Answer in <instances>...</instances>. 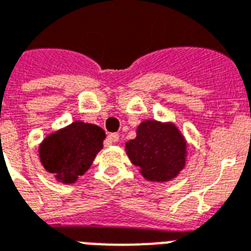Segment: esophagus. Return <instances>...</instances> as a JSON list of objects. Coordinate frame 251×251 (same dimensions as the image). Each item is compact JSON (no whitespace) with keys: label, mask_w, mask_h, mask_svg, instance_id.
Masks as SVG:
<instances>
[{"label":"esophagus","mask_w":251,"mask_h":251,"mask_svg":"<svg viewBox=\"0 0 251 251\" xmlns=\"http://www.w3.org/2000/svg\"><path fill=\"white\" fill-rule=\"evenodd\" d=\"M119 141V135L118 133H110L109 136H107V142L109 144H115V142Z\"/></svg>","instance_id":"obj_1"}]
</instances>
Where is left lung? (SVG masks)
Listing matches in <instances>:
<instances>
[{"mask_svg":"<svg viewBox=\"0 0 251 251\" xmlns=\"http://www.w3.org/2000/svg\"><path fill=\"white\" fill-rule=\"evenodd\" d=\"M128 158L149 181L175 179L185 167L186 141L174 123L145 120L126 144Z\"/></svg>","mask_w":251,"mask_h":251,"instance_id":"1","label":"left lung"}]
</instances>
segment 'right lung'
Returning <instances> with one entry per match:
<instances>
[{
    "label": "right lung",
    "instance_id": "1",
    "mask_svg": "<svg viewBox=\"0 0 251 251\" xmlns=\"http://www.w3.org/2000/svg\"><path fill=\"white\" fill-rule=\"evenodd\" d=\"M105 137L96 124L74 122L44 138L39 148L41 164L58 181L72 184L89 170Z\"/></svg>",
    "mask_w": 251,
    "mask_h": 251
}]
</instances>
